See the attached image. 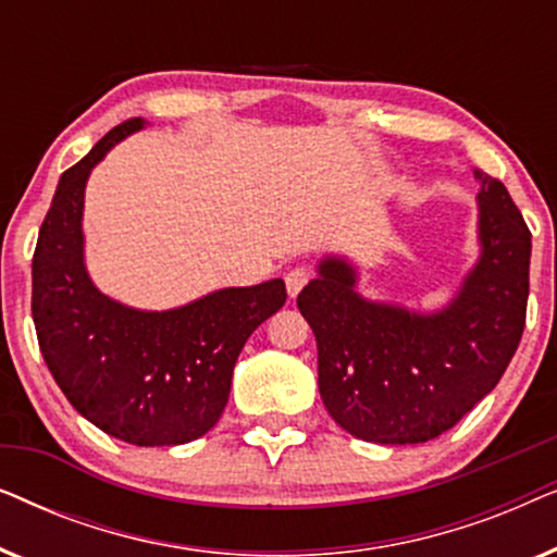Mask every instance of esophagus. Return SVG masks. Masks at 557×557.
I'll list each match as a JSON object with an SVG mask.
<instances>
[{
  "label": "esophagus",
  "mask_w": 557,
  "mask_h": 557,
  "mask_svg": "<svg viewBox=\"0 0 557 557\" xmlns=\"http://www.w3.org/2000/svg\"><path fill=\"white\" fill-rule=\"evenodd\" d=\"M309 284V271L307 269H292L286 273V292L288 296H299L304 286Z\"/></svg>",
  "instance_id": "34e87169"
}]
</instances>
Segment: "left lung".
Returning a JSON list of instances; mask_svg holds the SVG:
<instances>
[{"label":"left lung","mask_w":557,"mask_h":557,"mask_svg":"<svg viewBox=\"0 0 557 557\" xmlns=\"http://www.w3.org/2000/svg\"><path fill=\"white\" fill-rule=\"evenodd\" d=\"M479 258L446 307L408 309L357 292L360 269L326 253L299 294L317 337L319 393L347 433L425 444L454 429L505 375L530 294V231L507 187L476 172Z\"/></svg>","instance_id":"1"}]
</instances>
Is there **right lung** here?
<instances>
[{
	"mask_svg": "<svg viewBox=\"0 0 557 557\" xmlns=\"http://www.w3.org/2000/svg\"><path fill=\"white\" fill-rule=\"evenodd\" d=\"M144 126L124 121L60 177L33 258V319L48 370L86 421L134 446H180L220 421L235 360L256 326L284 307L286 286L281 278L227 286L149 311L94 284L83 235L88 177Z\"/></svg>",
	"mask_w": 557,
	"mask_h": 557,
	"instance_id": "right-lung-1",
	"label": "right lung"
}]
</instances>
